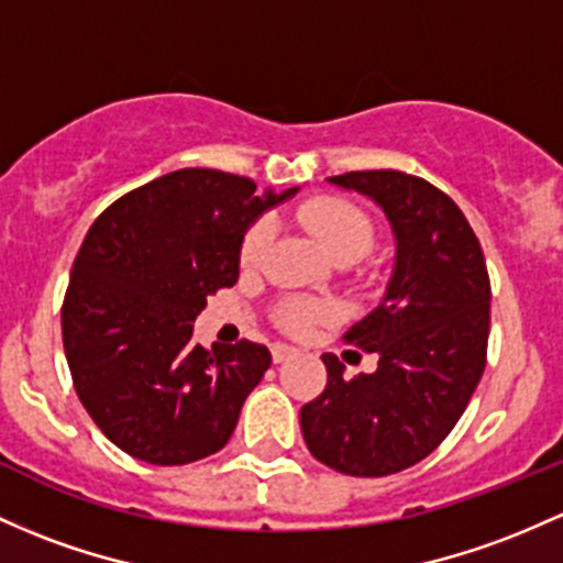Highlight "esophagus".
Here are the masks:
<instances>
[{
	"label": "esophagus",
	"mask_w": 563,
	"mask_h": 563,
	"mask_svg": "<svg viewBox=\"0 0 563 563\" xmlns=\"http://www.w3.org/2000/svg\"><path fill=\"white\" fill-rule=\"evenodd\" d=\"M291 355H296V347H288V344H272V361L275 363H283V361H288V357Z\"/></svg>",
	"instance_id": "1"
}]
</instances>
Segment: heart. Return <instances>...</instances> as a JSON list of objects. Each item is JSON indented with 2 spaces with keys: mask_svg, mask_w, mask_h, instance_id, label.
Here are the masks:
<instances>
[{
  "mask_svg": "<svg viewBox=\"0 0 563 563\" xmlns=\"http://www.w3.org/2000/svg\"><path fill=\"white\" fill-rule=\"evenodd\" d=\"M296 219L305 227L307 232H312L320 243L325 245V251L331 253L336 262L350 264L357 262L361 256H366L372 251L376 230L372 216L363 211L355 202L344 200V197L333 195H320L310 197V200L301 202L296 208ZM272 243V224L267 219H258L245 230L243 243H240V264L245 269L256 267L264 258ZM331 307L320 305V301H305V299H286L277 305L275 320L286 331H307L318 320L329 318Z\"/></svg>",
  "mask_w": 563,
  "mask_h": 563,
  "instance_id": "1",
  "label": "heart"
}]
</instances>
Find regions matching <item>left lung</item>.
<instances>
[{"instance_id":"left-lung-1","label":"left lung","mask_w":563,"mask_h":563,"mask_svg":"<svg viewBox=\"0 0 563 563\" xmlns=\"http://www.w3.org/2000/svg\"><path fill=\"white\" fill-rule=\"evenodd\" d=\"M329 181L385 211L395 267L379 307L344 333L379 366L347 379L325 352L329 382L301 406V435L331 471L382 478L435 452L471 404L486 366L489 272L465 213L424 178L352 170Z\"/></svg>"}]
</instances>
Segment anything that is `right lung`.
<instances>
[{
	"mask_svg": "<svg viewBox=\"0 0 563 563\" xmlns=\"http://www.w3.org/2000/svg\"><path fill=\"white\" fill-rule=\"evenodd\" d=\"M294 191L262 195L245 176L184 168L92 221L60 325L74 390L117 449L189 465L227 446L272 355L249 339L206 350L191 323L208 296L238 283L245 230Z\"/></svg>",
	"mask_w": 563,
	"mask_h": 563,
	"instance_id": "add662e5",
	"label": "right lung"
}]
</instances>
